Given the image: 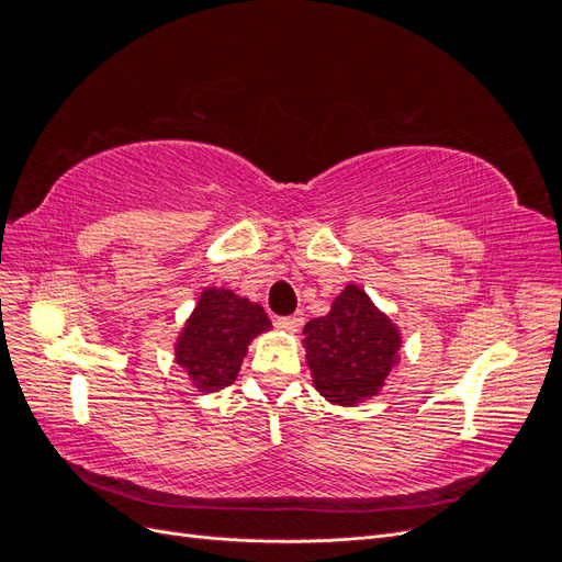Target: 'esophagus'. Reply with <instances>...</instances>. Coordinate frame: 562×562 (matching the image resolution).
Masks as SVG:
<instances>
[{"label":"esophagus","instance_id":"esophagus-1","mask_svg":"<svg viewBox=\"0 0 562 562\" xmlns=\"http://www.w3.org/2000/svg\"><path fill=\"white\" fill-rule=\"evenodd\" d=\"M304 316L302 314H293V316H277L274 318V326L279 330H288V333H297L302 328Z\"/></svg>","mask_w":562,"mask_h":562}]
</instances>
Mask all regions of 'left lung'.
Masks as SVG:
<instances>
[{"label":"left lung","instance_id":"left-lung-1","mask_svg":"<svg viewBox=\"0 0 562 562\" xmlns=\"http://www.w3.org/2000/svg\"><path fill=\"white\" fill-rule=\"evenodd\" d=\"M302 345L318 394L333 405H356L380 394L398 363L401 333L363 288L349 283L326 316L304 326Z\"/></svg>","mask_w":562,"mask_h":562}]
</instances>
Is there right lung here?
Instances as JSON below:
<instances>
[{"mask_svg":"<svg viewBox=\"0 0 562 562\" xmlns=\"http://www.w3.org/2000/svg\"><path fill=\"white\" fill-rule=\"evenodd\" d=\"M269 328L271 321L258 302L227 288H206L178 335L176 363L199 391L213 394L236 380L250 339Z\"/></svg>","mask_w":562,"mask_h":562,"instance_id":"obj_1","label":"right lung"}]
</instances>
